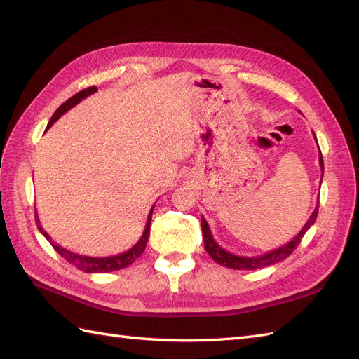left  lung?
Instances as JSON below:
<instances>
[{
	"instance_id": "obj_1",
	"label": "left lung",
	"mask_w": 359,
	"mask_h": 359,
	"mask_svg": "<svg viewBox=\"0 0 359 359\" xmlns=\"http://www.w3.org/2000/svg\"><path fill=\"white\" fill-rule=\"evenodd\" d=\"M314 139H316V136H314ZM316 142H318V139H316ZM319 165H320L322 177H323L322 153L319 154ZM320 182H322V178H320ZM318 211H319V201H318L316 208L313 210L310 219L306 222V224L302 226V229L295 236H293L287 244L281 245L278 248L271 250V252L264 253V255H260V256H238V255H233L231 252H227V250H224L223 247H220L219 244H217V241L214 240V236L211 233L208 222H206L203 217H202V235H203L205 250H206V253H208L212 257V260H215L217 264L222 265V266H226V268H232V269H259V268L271 266V265L281 262V260H285L286 257H289L292 255L293 250H295L298 247V244L301 243L302 236L306 235V232L313 226V223L316 222Z\"/></svg>"
}]
</instances>
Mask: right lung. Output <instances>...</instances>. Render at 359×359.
<instances>
[{
    "mask_svg": "<svg viewBox=\"0 0 359 359\" xmlns=\"http://www.w3.org/2000/svg\"><path fill=\"white\" fill-rule=\"evenodd\" d=\"M97 91V86H90V88H86L83 91H79L78 94H74L73 97H70L69 100L64 102L58 109L55 111V114L52 115V118L49 119L48 123V127L49 128L53 123L57 121V119L61 118V115L66 114L67 111H70L73 106L78 104L79 102H82L83 99H86V97L94 94ZM153 211H154V206L153 208L149 210V214H148V220H147V224H145V229H144V233L142 236L139 238V241L130 248L127 250V252L121 253V255H115V256H107V257H91V256H82V255H78V253H73L70 252V250L61 247L60 244H57L55 241L52 240V238L48 235V232L43 229L41 224H40V220H39V215H37V211H36V223H37V227L40 233L46 238V240L50 243V245L57 250L58 255L61 257H64L67 260L69 264L74 265L78 269L83 271V273H88V274H93V273H111V271H118V269H123V268H127L128 265H132L135 260L142 256L144 250L147 247V243H148V238H149V226H151V217H153Z\"/></svg>",
    "mask_w": 359,
    "mask_h": 359,
    "instance_id": "add662e5",
    "label": "right lung"
}]
</instances>
